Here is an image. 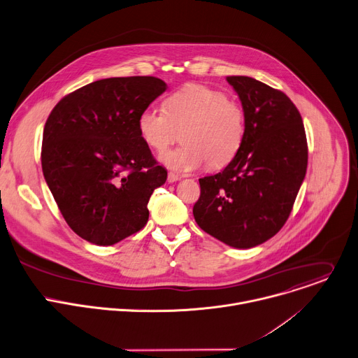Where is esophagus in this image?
Listing matches in <instances>:
<instances>
[{
    "label": "esophagus",
    "instance_id": "esophagus-1",
    "mask_svg": "<svg viewBox=\"0 0 358 358\" xmlns=\"http://www.w3.org/2000/svg\"><path fill=\"white\" fill-rule=\"evenodd\" d=\"M178 180H180V176H178V175H175V173H172V172L168 173V182H169V183H175V182H178Z\"/></svg>",
    "mask_w": 358,
    "mask_h": 358
}]
</instances>
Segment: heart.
<instances>
[{
	"instance_id": "obj_1",
	"label": "heart",
	"mask_w": 358,
	"mask_h": 358,
	"mask_svg": "<svg viewBox=\"0 0 358 358\" xmlns=\"http://www.w3.org/2000/svg\"><path fill=\"white\" fill-rule=\"evenodd\" d=\"M138 129L142 141L156 152H165L180 138L182 148L161 156V162L175 172L190 173L205 164L209 169H220L242 148L246 113L222 91L187 85L165 101V110L143 109Z\"/></svg>"
}]
</instances>
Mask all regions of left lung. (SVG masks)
Listing matches in <instances>:
<instances>
[{
  "mask_svg": "<svg viewBox=\"0 0 358 358\" xmlns=\"http://www.w3.org/2000/svg\"><path fill=\"white\" fill-rule=\"evenodd\" d=\"M246 113L241 150L219 173L199 179L193 216L217 241L250 249L279 231L307 169V139L296 105L250 76H227Z\"/></svg>",
  "mask_w": 358,
  "mask_h": 358,
  "instance_id": "obj_1",
  "label": "left lung"
}]
</instances>
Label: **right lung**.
<instances>
[{
  "mask_svg": "<svg viewBox=\"0 0 358 358\" xmlns=\"http://www.w3.org/2000/svg\"><path fill=\"white\" fill-rule=\"evenodd\" d=\"M168 85L155 76L106 78L64 96L43 135L45 182L68 226L112 246L148 223L150 194L166 182L138 129Z\"/></svg>",
  "mask_w": 358,
  "mask_h": 358,
  "instance_id": "1",
  "label": "right lung"
}]
</instances>
